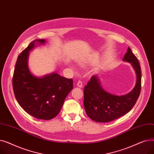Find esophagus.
Returning a JSON list of instances; mask_svg holds the SVG:
<instances>
[{
  "label": "esophagus",
  "instance_id": "34e87169",
  "mask_svg": "<svg viewBox=\"0 0 154 154\" xmlns=\"http://www.w3.org/2000/svg\"><path fill=\"white\" fill-rule=\"evenodd\" d=\"M77 85L79 87H80V88H82V82L80 81V80H79V81L77 82Z\"/></svg>",
  "mask_w": 154,
  "mask_h": 154
}]
</instances>
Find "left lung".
Wrapping results in <instances>:
<instances>
[{
    "instance_id": "obj_1",
    "label": "left lung",
    "mask_w": 154,
    "mask_h": 154,
    "mask_svg": "<svg viewBox=\"0 0 154 154\" xmlns=\"http://www.w3.org/2000/svg\"><path fill=\"white\" fill-rule=\"evenodd\" d=\"M123 60L131 63L136 72V84L131 92L118 96L106 92L96 75L84 87V106L86 114L95 122H108L124 116L133 108L139 98L141 90V69L130 47H128Z\"/></svg>"
}]
</instances>
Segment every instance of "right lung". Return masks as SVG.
<instances>
[{"mask_svg":"<svg viewBox=\"0 0 154 154\" xmlns=\"http://www.w3.org/2000/svg\"><path fill=\"white\" fill-rule=\"evenodd\" d=\"M45 42L44 39L32 42L18 56L12 78L16 99L29 114L38 119L50 120L59 114L64 100L73 88V80L52 73L37 77L28 67L29 52L35 43Z\"/></svg>","mask_w":154,"mask_h":154,"instance_id":"right-lung-1","label":"right lung"}]
</instances>
